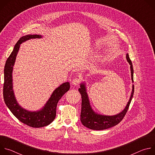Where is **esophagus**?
<instances>
[{
    "instance_id": "esophagus-1",
    "label": "esophagus",
    "mask_w": 155,
    "mask_h": 155,
    "mask_svg": "<svg viewBox=\"0 0 155 155\" xmlns=\"http://www.w3.org/2000/svg\"><path fill=\"white\" fill-rule=\"evenodd\" d=\"M81 78L80 77H75V78H74L73 80H72V84H74V85H77V84H78L80 82H81Z\"/></svg>"
}]
</instances>
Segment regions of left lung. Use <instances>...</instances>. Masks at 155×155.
Masks as SVG:
<instances>
[{"instance_id": "obj_1", "label": "left lung", "mask_w": 155, "mask_h": 155, "mask_svg": "<svg viewBox=\"0 0 155 155\" xmlns=\"http://www.w3.org/2000/svg\"><path fill=\"white\" fill-rule=\"evenodd\" d=\"M126 59L130 65V72H131V79L134 81L133 78V68H132V64L129 58L128 53L126 54ZM81 95V110L80 115V120L83 125L86 127L93 129V130H104L110 127H112L116 126L119 123H120L125 115L126 114L127 110L129 108V105L132 101V98L134 95V85L132 86V90L130 99L123 111L118 115L114 116H105L96 114L92 110L89 100H88L87 95L86 92V88L84 84H81L80 88L78 89Z\"/></svg>"}]
</instances>
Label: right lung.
Instances as JSON below:
<instances>
[{"mask_svg":"<svg viewBox=\"0 0 155 155\" xmlns=\"http://www.w3.org/2000/svg\"><path fill=\"white\" fill-rule=\"evenodd\" d=\"M40 35H28L22 37L17 41L13 51L8 58L4 68L3 95L5 104L14 116L21 122L32 127H41L50 124L55 118L56 107L62 96L70 89V84H62L54 91L45 107L38 112H31L21 108L17 103L12 86V71L20 44L31 38H41Z\"/></svg>","mask_w":155,"mask_h":155,"instance_id":"obj_1","label":"right lung"}]
</instances>
